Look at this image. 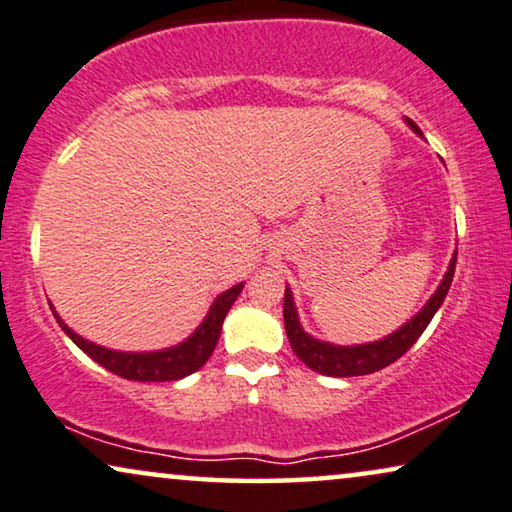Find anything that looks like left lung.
<instances>
[{
    "instance_id": "8db88e82",
    "label": "left lung",
    "mask_w": 512,
    "mask_h": 512,
    "mask_svg": "<svg viewBox=\"0 0 512 512\" xmlns=\"http://www.w3.org/2000/svg\"><path fill=\"white\" fill-rule=\"evenodd\" d=\"M405 124L410 126L419 138H424V133L419 131V126L414 124L412 119H405ZM454 267H456V252L452 255V260H449V267L445 271V276H442L438 290H435L431 299L424 304V309L414 313L405 325H400L398 330L391 332V335L384 339H377V342L353 344V346L330 344L309 335V332L302 327V323H299V313L295 306V297H292V290L285 285L283 318H285V335L290 339L292 351L297 353V358L302 360L306 367H311V370L318 374H327V377H360V374H372L381 370V367L395 363V360L403 356V353L417 342L421 332H424L428 323H431L435 311H438L442 302H445L449 285H452V278H454Z\"/></svg>"
}]
</instances>
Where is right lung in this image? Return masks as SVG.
<instances>
[{
    "mask_svg": "<svg viewBox=\"0 0 512 512\" xmlns=\"http://www.w3.org/2000/svg\"><path fill=\"white\" fill-rule=\"evenodd\" d=\"M243 285L245 283H238L227 292H222V295H217L215 302L210 304L206 318L201 320V325L196 327L185 342L159 351H114L107 349V346L88 342V339L77 335V332L58 316V311L53 309V306L51 311L53 316H56L58 325L65 330V335L70 337L86 356H91L95 363L105 367V370L133 381H175L185 379L192 372L201 370V367L208 363V358L213 356L217 339H220L222 332L224 316L229 313L231 304L236 302V297L241 295Z\"/></svg>",
    "mask_w": 512,
    "mask_h": 512,
    "instance_id": "1",
    "label": "right lung"
}]
</instances>
